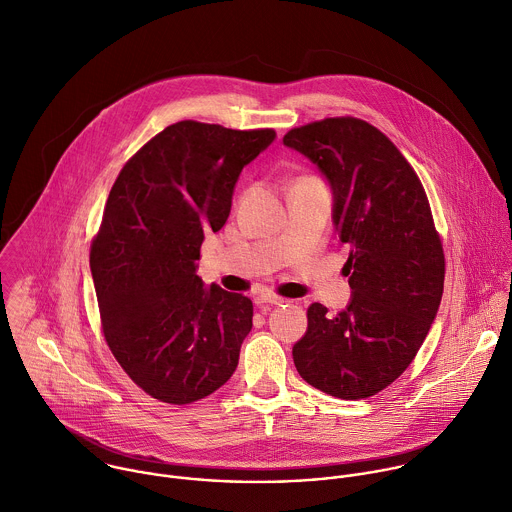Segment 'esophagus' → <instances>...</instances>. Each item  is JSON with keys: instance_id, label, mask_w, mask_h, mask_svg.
<instances>
[{"instance_id": "obj_1", "label": "esophagus", "mask_w": 512, "mask_h": 512, "mask_svg": "<svg viewBox=\"0 0 512 512\" xmlns=\"http://www.w3.org/2000/svg\"><path fill=\"white\" fill-rule=\"evenodd\" d=\"M255 303L257 305H281V303H285V299H281L273 293H261V295L255 297Z\"/></svg>"}]
</instances>
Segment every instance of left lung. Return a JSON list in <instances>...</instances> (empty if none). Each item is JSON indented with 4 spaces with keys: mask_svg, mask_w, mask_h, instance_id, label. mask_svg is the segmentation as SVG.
<instances>
[{
    "mask_svg": "<svg viewBox=\"0 0 512 512\" xmlns=\"http://www.w3.org/2000/svg\"><path fill=\"white\" fill-rule=\"evenodd\" d=\"M283 143L331 185L351 285V301L337 315L321 303L307 309L295 367L331 397H373L411 365L441 305L445 255L427 193L395 143L363 119L307 123Z\"/></svg>",
    "mask_w": 512,
    "mask_h": 512,
    "instance_id": "8db88e82",
    "label": "left lung"
}]
</instances>
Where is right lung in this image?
Here are the masks:
<instances>
[{"label":"right lung","mask_w":512,"mask_h":512,"mask_svg":"<svg viewBox=\"0 0 512 512\" xmlns=\"http://www.w3.org/2000/svg\"><path fill=\"white\" fill-rule=\"evenodd\" d=\"M273 129L179 121L121 169L91 243L89 267L105 341L147 395L187 405L237 369L253 303L197 275L207 231L231 211L235 183Z\"/></svg>","instance_id":"add662e5"}]
</instances>
